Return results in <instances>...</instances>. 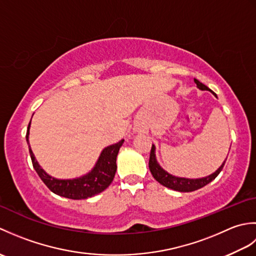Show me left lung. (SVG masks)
<instances>
[{"instance_id": "8db88e82", "label": "left lung", "mask_w": 256, "mask_h": 256, "mask_svg": "<svg viewBox=\"0 0 256 256\" xmlns=\"http://www.w3.org/2000/svg\"><path fill=\"white\" fill-rule=\"evenodd\" d=\"M194 84H197L198 88L200 90H206V91H211L208 86H204V84H201L199 80L194 79ZM212 92V91H211ZM214 94V92H212ZM226 160L224 162L219 170H216V172L211 174L210 176H206L204 178H198V179H188V178H180V177H176L172 176L170 174H168L167 172H165L162 168L160 166L158 162L156 160L155 157V146H152L150 150V162H148V167L150 170L152 172V175L158 182L162 186H165L167 188H170L176 190V192H194V190L200 189L204 187L206 184H208L209 182H211L214 179L219 175L220 172L224 168Z\"/></svg>"}]
</instances>
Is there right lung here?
I'll return each mask as SVG.
<instances>
[{
  "label": "right lung",
  "instance_id": "obj_1",
  "mask_svg": "<svg viewBox=\"0 0 256 256\" xmlns=\"http://www.w3.org/2000/svg\"><path fill=\"white\" fill-rule=\"evenodd\" d=\"M30 124L26 133V140L28 143L30 135ZM124 140H120L118 143L108 146L102 150V153L98 160L94 168L86 176L77 179H68V180H62V179L52 178V176L42 170L40 166L35 160V156L28 145L30 155L32 158V166H34L38 176L40 177L46 186L50 188L54 194L62 196L69 199H86L102 192L106 189L112 182L114 175L116 172V156L118 150L121 148Z\"/></svg>",
  "mask_w": 256,
  "mask_h": 256
}]
</instances>
